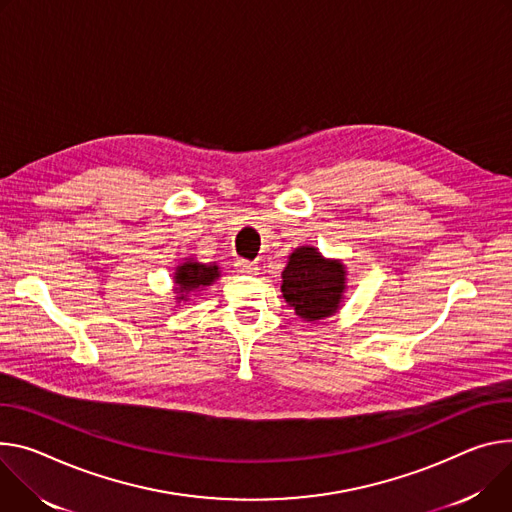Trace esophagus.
<instances>
[{"instance_id": "esophagus-1", "label": "esophagus", "mask_w": 512, "mask_h": 512, "mask_svg": "<svg viewBox=\"0 0 512 512\" xmlns=\"http://www.w3.org/2000/svg\"><path fill=\"white\" fill-rule=\"evenodd\" d=\"M235 267H237V271H239V273H245V275H249V273H257V269H259L253 261H247V259H239V261L235 263Z\"/></svg>"}]
</instances>
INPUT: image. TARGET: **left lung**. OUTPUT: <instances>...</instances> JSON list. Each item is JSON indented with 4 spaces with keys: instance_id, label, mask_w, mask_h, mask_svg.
Here are the masks:
<instances>
[{
    "instance_id": "obj_1",
    "label": "left lung",
    "mask_w": 512,
    "mask_h": 512,
    "mask_svg": "<svg viewBox=\"0 0 512 512\" xmlns=\"http://www.w3.org/2000/svg\"><path fill=\"white\" fill-rule=\"evenodd\" d=\"M347 271L337 259H324L314 247H298L282 271V294L308 322L329 318L341 308Z\"/></svg>"
}]
</instances>
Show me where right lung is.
<instances>
[{
	"instance_id": "1",
	"label": "right lung",
	"mask_w": 512,
	"mask_h": 512,
	"mask_svg": "<svg viewBox=\"0 0 512 512\" xmlns=\"http://www.w3.org/2000/svg\"><path fill=\"white\" fill-rule=\"evenodd\" d=\"M220 277V267L216 263H198L194 259H188L185 263L177 265L173 273V282H175V294L177 300H188L190 292H200L208 286H212Z\"/></svg>"
}]
</instances>
